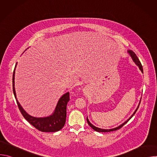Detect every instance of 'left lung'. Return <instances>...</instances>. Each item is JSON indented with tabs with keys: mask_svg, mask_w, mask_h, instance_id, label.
Returning a JSON list of instances; mask_svg holds the SVG:
<instances>
[{
	"mask_svg": "<svg viewBox=\"0 0 157 157\" xmlns=\"http://www.w3.org/2000/svg\"><path fill=\"white\" fill-rule=\"evenodd\" d=\"M128 52L129 53V54H130V56L132 57V59H133V61L136 63V64L139 67V69L141 70V71L143 73V68H142V64H141V63H140V61H139V58H138V57L137 56V55H136V53H134L133 52H132V51H131V50H129V51H128ZM140 103H139V105H140ZM139 105H138V107L137 108V109L135 110V112H134L133 113V114L131 116V117L127 120V121H126L124 123H123L122 124H121V125H119V127H116V128H112V129H102V128H98V127H95L94 125H93L91 123H90V122L89 121V120H88V119H87V123H88V124H89V125L90 126L93 130H94L95 131H96V132H112V131H115V130H118V129H120L121 127H122L133 116V115L136 114V113L137 112V109H139Z\"/></svg>",
	"mask_w": 157,
	"mask_h": 157,
	"instance_id": "1",
	"label": "left lung"
}]
</instances>
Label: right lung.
<instances>
[{"instance_id":"add662e5","label":"right lung","mask_w":157,"mask_h":157,"mask_svg":"<svg viewBox=\"0 0 157 157\" xmlns=\"http://www.w3.org/2000/svg\"><path fill=\"white\" fill-rule=\"evenodd\" d=\"M17 63L15 64V67ZM15 70L13 73V92L16 98V94L14 87V76H15ZM70 101V93H67L64 94L58 101L57 105L56 107L54 113L47 117L37 118L32 117L29 115L23 109L16 99L18 109L21 114L34 127L41 132H54L60 130L64 125L66 118V106L68 101Z\"/></svg>"}]
</instances>
